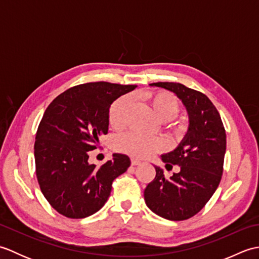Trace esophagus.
<instances>
[{
  "instance_id": "esophagus-1",
  "label": "esophagus",
  "mask_w": 259,
  "mask_h": 259,
  "mask_svg": "<svg viewBox=\"0 0 259 259\" xmlns=\"http://www.w3.org/2000/svg\"><path fill=\"white\" fill-rule=\"evenodd\" d=\"M140 163L141 161L138 160V159H131V164H133V166H138Z\"/></svg>"
}]
</instances>
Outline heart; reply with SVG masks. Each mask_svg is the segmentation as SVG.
Wrapping results in <instances>:
<instances>
[{"mask_svg": "<svg viewBox=\"0 0 259 259\" xmlns=\"http://www.w3.org/2000/svg\"><path fill=\"white\" fill-rule=\"evenodd\" d=\"M153 111L160 119H172L180 111V104L177 98L171 93L159 91L147 93ZM131 104V97L123 96L115 100L109 110V122L113 128H121L124 124L125 115ZM115 147L121 152L136 158H146L152 153L163 149V142L156 137L146 136L138 133H126L120 136L115 141Z\"/></svg>", "mask_w": 259, "mask_h": 259, "instance_id": "heart-1", "label": "heart"}]
</instances>
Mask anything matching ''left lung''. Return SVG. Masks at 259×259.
Returning a JSON list of instances; mask_svg holds the SVG:
<instances>
[{"label":"left lung","mask_w":259,"mask_h":259,"mask_svg":"<svg viewBox=\"0 0 259 259\" xmlns=\"http://www.w3.org/2000/svg\"><path fill=\"white\" fill-rule=\"evenodd\" d=\"M151 87L174 92L188 112L189 126L175 150L161 156L168 166L180 171L169 179L155 166L156 177L145 189L148 208L169 221H185L199 212L221 183L226 131L216 107L203 93L176 82H157Z\"/></svg>","instance_id":"1"}]
</instances>
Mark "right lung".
Listing matches in <instances>:
<instances>
[{"instance_id":"1","label":"right lung","mask_w":259,"mask_h":259,"mask_svg":"<svg viewBox=\"0 0 259 259\" xmlns=\"http://www.w3.org/2000/svg\"><path fill=\"white\" fill-rule=\"evenodd\" d=\"M136 88L90 82L70 88L47 108L35 136V171L43 196L59 213L79 219L100 210L112 181L129 168V157L121 153L101 167L88 159L108 134L110 106Z\"/></svg>"}]
</instances>
